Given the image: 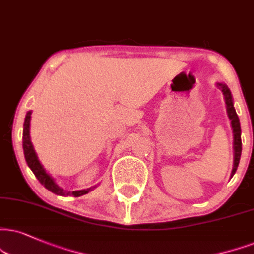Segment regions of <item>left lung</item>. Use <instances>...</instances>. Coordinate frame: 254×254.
Returning a JSON list of instances; mask_svg holds the SVG:
<instances>
[{
	"label": "left lung",
	"instance_id": "obj_1",
	"mask_svg": "<svg viewBox=\"0 0 254 254\" xmlns=\"http://www.w3.org/2000/svg\"><path fill=\"white\" fill-rule=\"evenodd\" d=\"M217 87L224 94L225 103H226V111L228 119L231 120V127L233 133V168L231 172V178L236 173L238 165H239L240 156H242V129H240V121L238 118L236 109L233 106V98L231 90L226 84L223 82H217Z\"/></svg>",
	"mask_w": 254,
	"mask_h": 254
}]
</instances>
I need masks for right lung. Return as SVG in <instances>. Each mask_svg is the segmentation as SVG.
<instances>
[{
    "label": "right lung",
    "instance_id": "add662e5",
    "mask_svg": "<svg viewBox=\"0 0 254 254\" xmlns=\"http://www.w3.org/2000/svg\"><path fill=\"white\" fill-rule=\"evenodd\" d=\"M30 119H31V111L27 112L26 114V119H24V124H23V153H24V158H26V161L29 168L35 174V177L37 178V180L40 181L43 186L46 187L47 190H51V192L58 194V195H62V196H67V195H74V196H81L87 194L90 190L95 189L96 186L90 187V189L87 190H73V192H69V190H65L64 189H61L58 184L55 183V180L51 177V174L47 172L43 166L41 165V162L37 158V154L34 149L33 143H31L30 140Z\"/></svg>",
    "mask_w": 254,
    "mask_h": 254
}]
</instances>
